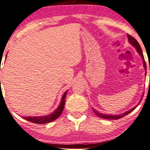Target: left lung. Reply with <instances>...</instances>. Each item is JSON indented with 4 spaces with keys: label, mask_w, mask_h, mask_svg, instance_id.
I'll use <instances>...</instances> for the list:
<instances>
[{
    "label": "left lung",
    "mask_w": 150,
    "mask_h": 150,
    "mask_svg": "<svg viewBox=\"0 0 150 150\" xmlns=\"http://www.w3.org/2000/svg\"><path fill=\"white\" fill-rule=\"evenodd\" d=\"M127 38H128V40H129V42L130 44L132 45V46L136 48V50H137V51L138 53L139 54V55L141 56L142 59H143V66H144V68H145V70H147L146 69V63H145V59H144V56H143V52H142V50H141V46H140V45L139 42H138V41L137 40L135 39L134 38H133L132 36H130V35L127 34ZM145 75H146V72H145ZM143 98V97H142ZM142 100V98H141ZM141 100H140V102H141ZM140 102L139 103V104L137 105H136L135 107H134L133 108H132L131 110H129V111H127V112H124V113L122 114H119V115H113V114H112V115H108V114H103L102 113H100V112H98V111L95 110L93 109V111H94V112L95 114H96L97 116H99V117L100 118H105V119H110V120H117V119H119V118H122L123 116H125L126 115H127L128 114H129L130 112H132V111H133L134 109L137 108V107L139 105Z\"/></svg>",
    "instance_id": "obj_1"
}]
</instances>
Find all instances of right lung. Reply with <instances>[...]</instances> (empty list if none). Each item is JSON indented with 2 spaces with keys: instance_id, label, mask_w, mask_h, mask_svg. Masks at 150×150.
I'll return each mask as SVG.
<instances>
[{
  "instance_id": "right-lung-1",
  "label": "right lung",
  "mask_w": 150,
  "mask_h": 150,
  "mask_svg": "<svg viewBox=\"0 0 150 150\" xmlns=\"http://www.w3.org/2000/svg\"><path fill=\"white\" fill-rule=\"evenodd\" d=\"M67 91H66V92L64 93L63 96H62L61 101V103H60L59 105H58L57 109H56L54 112H52V114L44 116H27V117L26 116H23V118L25 120H28V121L37 124H45L48 123V122L54 121V120L57 119V118L61 116L62 112H63L64 106H65V97L66 94H67Z\"/></svg>"
}]
</instances>
